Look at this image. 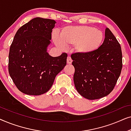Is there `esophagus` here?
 Returning a JSON list of instances; mask_svg holds the SVG:
<instances>
[{
  "instance_id": "34e87169",
  "label": "esophagus",
  "mask_w": 131,
  "mask_h": 131,
  "mask_svg": "<svg viewBox=\"0 0 131 131\" xmlns=\"http://www.w3.org/2000/svg\"><path fill=\"white\" fill-rule=\"evenodd\" d=\"M72 60H71V58H70V57H67V62L68 64H71V62H72Z\"/></svg>"
}]
</instances>
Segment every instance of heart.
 <instances>
[{"label":"heart","mask_w":131,"mask_h":131,"mask_svg":"<svg viewBox=\"0 0 131 131\" xmlns=\"http://www.w3.org/2000/svg\"><path fill=\"white\" fill-rule=\"evenodd\" d=\"M53 39L61 49L64 46H74L78 54L87 55L92 53L101 46L104 34L101 30L87 26H68L62 28L60 37L55 34Z\"/></svg>","instance_id":"obj_1"}]
</instances>
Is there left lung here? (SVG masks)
<instances>
[{
	"label": "left lung",
	"instance_id": "obj_1",
	"mask_svg": "<svg viewBox=\"0 0 131 131\" xmlns=\"http://www.w3.org/2000/svg\"><path fill=\"white\" fill-rule=\"evenodd\" d=\"M75 69L73 76L78 92L88 100L108 95L114 89L122 69L121 47L108 28L103 43L87 55H71Z\"/></svg>",
	"mask_w": 131,
	"mask_h": 131
}]
</instances>
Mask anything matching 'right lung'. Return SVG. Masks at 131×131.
Wrapping results in <instances>:
<instances>
[{
  "mask_svg": "<svg viewBox=\"0 0 131 131\" xmlns=\"http://www.w3.org/2000/svg\"><path fill=\"white\" fill-rule=\"evenodd\" d=\"M56 21L36 17L18 30L9 53L8 70L18 90L40 95L51 89L67 64V54L53 57L47 52Z\"/></svg>",
  "mask_w": 131,
  "mask_h": 131,
  "instance_id": "right-lung-1",
  "label": "right lung"
}]
</instances>
